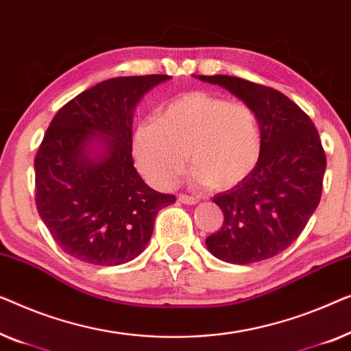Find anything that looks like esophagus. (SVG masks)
I'll return each mask as SVG.
<instances>
[{"label":"esophagus","mask_w":351,"mask_h":351,"mask_svg":"<svg viewBox=\"0 0 351 351\" xmlns=\"http://www.w3.org/2000/svg\"><path fill=\"white\" fill-rule=\"evenodd\" d=\"M178 200H180L181 204H186V205H195V204H199V199H195V197L184 195V194H181L180 197H178Z\"/></svg>","instance_id":"34e87169"}]
</instances>
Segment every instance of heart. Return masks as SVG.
Wrapping results in <instances>:
<instances>
[{
  "label": "heart",
  "mask_w": 351,
  "mask_h": 351,
  "mask_svg": "<svg viewBox=\"0 0 351 351\" xmlns=\"http://www.w3.org/2000/svg\"><path fill=\"white\" fill-rule=\"evenodd\" d=\"M263 138L253 108L208 92H187L162 108L159 121H143L132 151L143 176L169 189L181 176L187 157L199 186L229 189L258 165Z\"/></svg>",
  "instance_id": "obj_1"
}]
</instances>
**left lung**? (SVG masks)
Listing matches in <instances>:
<instances>
[{"label": "left lung", "instance_id": "left-lung-1", "mask_svg": "<svg viewBox=\"0 0 351 351\" xmlns=\"http://www.w3.org/2000/svg\"><path fill=\"white\" fill-rule=\"evenodd\" d=\"M227 88L253 108L263 149L245 181L213 197L224 224L205 240L215 258L253 264L274 258L300 235L322 199L326 154L313 122L272 87L245 79L194 76Z\"/></svg>", "mask_w": 351, "mask_h": 351}]
</instances>
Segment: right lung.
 <instances>
[{"mask_svg":"<svg viewBox=\"0 0 351 351\" xmlns=\"http://www.w3.org/2000/svg\"><path fill=\"white\" fill-rule=\"evenodd\" d=\"M167 75L112 77L60 108L34 157L36 208L57 245L82 263L121 265L143 253L175 195L133 167V111Z\"/></svg>","mask_w":351,"mask_h":351,"instance_id":"1","label":"right lung"}]
</instances>
